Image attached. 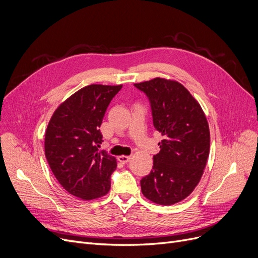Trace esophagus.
Segmentation results:
<instances>
[{"label": "esophagus", "mask_w": 258, "mask_h": 258, "mask_svg": "<svg viewBox=\"0 0 258 258\" xmlns=\"http://www.w3.org/2000/svg\"><path fill=\"white\" fill-rule=\"evenodd\" d=\"M117 160H118V162H120L121 164H126V163L130 162L131 157H129V156H119V157L117 158Z\"/></svg>", "instance_id": "obj_1"}]
</instances>
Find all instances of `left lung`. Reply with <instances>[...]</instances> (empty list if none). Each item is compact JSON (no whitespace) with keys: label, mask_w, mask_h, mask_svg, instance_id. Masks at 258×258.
Segmentation results:
<instances>
[{"label":"left lung","mask_w":258,"mask_h":258,"mask_svg":"<svg viewBox=\"0 0 258 258\" xmlns=\"http://www.w3.org/2000/svg\"><path fill=\"white\" fill-rule=\"evenodd\" d=\"M149 98L153 126L163 136L152 170L141 180L143 195L161 205L184 200L201 180L210 153V128L188 90L176 80L135 84Z\"/></svg>","instance_id":"obj_1"}]
</instances>
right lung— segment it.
Wrapping results in <instances>:
<instances>
[{"label":"right lung","instance_id":"right-lung-1","mask_svg":"<svg viewBox=\"0 0 258 258\" xmlns=\"http://www.w3.org/2000/svg\"><path fill=\"white\" fill-rule=\"evenodd\" d=\"M118 86L90 85L66 99L54 112L44 140L45 157L54 176L68 192L82 200L108 194L116 159L99 151V127Z\"/></svg>","mask_w":258,"mask_h":258}]
</instances>
